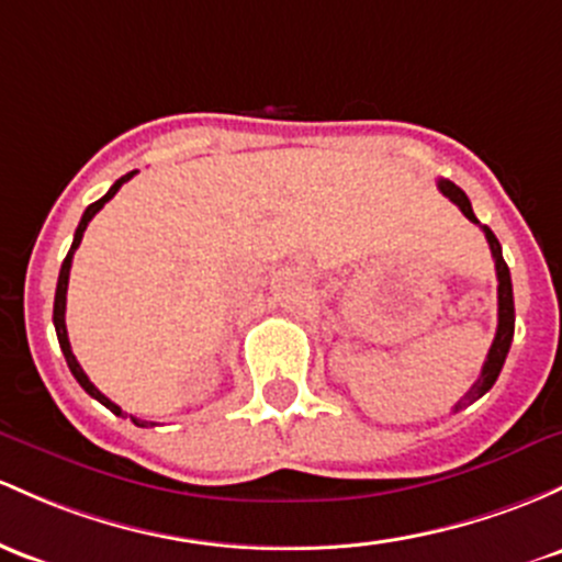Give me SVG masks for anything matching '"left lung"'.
<instances>
[{
    "label": "left lung",
    "mask_w": 562,
    "mask_h": 562,
    "mask_svg": "<svg viewBox=\"0 0 562 562\" xmlns=\"http://www.w3.org/2000/svg\"><path fill=\"white\" fill-rule=\"evenodd\" d=\"M437 189L442 191V194L448 196V200L456 202L459 205V211L467 215V218L472 221V224H480L477 218H474L472 213V202L467 200V194L456 187L453 181H446V178H440L437 181ZM485 232V239H488L491 245V252H493V261H496V277H498V328H496V338H493L491 349H488V357H485V366L483 371H480V379L474 381L472 390L464 394V397L459 400V403L453 405V411H461L464 405L474 403V400L483 397L485 392L491 390L493 384H496L498 373H502L504 368V360H507V351L512 347V336H515V299H512V277H509V267L504 263V256H502V245H498L496 234H493L488 226H483Z\"/></svg>",
    "instance_id": "8db88e82"
}]
</instances>
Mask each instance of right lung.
Masks as SVG:
<instances>
[{"label":"right lung","instance_id":"add662e5","mask_svg":"<svg viewBox=\"0 0 562 562\" xmlns=\"http://www.w3.org/2000/svg\"><path fill=\"white\" fill-rule=\"evenodd\" d=\"M135 172L138 170H133V172H127V176H122L120 181H114V187H111L106 194L101 196V200L98 202H92V205L88 207V211L82 213V221H79V226H77V232H74V243H71V250H69V256L64 258V263H60V274H58V288H55V306H53V323H55V333H58V344H60V349H64V357H66V362H69V371L74 373V379L79 381V386H82L85 392L90 394V397H95L98 403L101 405H106V408L111 411V413H116V416H122V408L120 405H114L111 403V400L106 397V394H103L101 390H95V384H92V381L88 379V373L82 371V366H79L77 362V357H74V351H71V344H69V333H66V291H69V271H71V258H74V252H77V248H79V243H82V234H85V229H88V224L92 221V215H95L98 211H101L103 205H106V202L111 200V196L116 194V191H120V187L125 181H131V178L135 176ZM133 418V424H138V427H149V424L146 422H140V418H135V416H131Z\"/></svg>","mask_w":562,"mask_h":562}]
</instances>
